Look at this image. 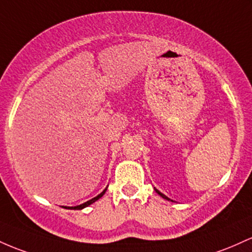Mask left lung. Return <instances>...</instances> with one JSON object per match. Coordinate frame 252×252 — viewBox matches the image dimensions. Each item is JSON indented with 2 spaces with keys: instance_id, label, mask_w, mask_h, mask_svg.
I'll return each instance as SVG.
<instances>
[{
  "instance_id": "1",
  "label": "left lung",
  "mask_w": 252,
  "mask_h": 252,
  "mask_svg": "<svg viewBox=\"0 0 252 252\" xmlns=\"http://www.w3.org/2000/svg\"><path fill=\"white\" fill-rule=\"evenodd\" d=\"M156 191H157V193H158V194H159V195H160V196H162V197H164V199H165V200H170V199H169V197H168V196H165V195H164V194H162V193H160V191H158V190H157V189H156Z\"/></svg>"
}]
</instances>
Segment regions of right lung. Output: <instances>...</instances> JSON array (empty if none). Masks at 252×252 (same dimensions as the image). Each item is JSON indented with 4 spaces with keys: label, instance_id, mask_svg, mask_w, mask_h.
<instances>
[{
    "label": "right lung",
    "instance_id": "1",
    "mask_svg": "<svg viewBox=\"0 0 252 252\" xmlns=\"http://www.w3.org/2000/svg\"><path fill=\"white\" fill-rule=\"evenodd\" d=\"M106 190H107V189H104V190L102 191V193H101V194H98V195H97V196H95V197H94V199L89 200V201H87V202L82 203V205H80V206H76V207H69V208H71V210H82V208H84V207H87V206L92 205V203H93V202H95V201H96V200H98V199H100V197H101V196H102V195H103L104 193H106ZM65 208H66V207H65Z\"/></svg>",
    "mask_w": 252,
    "mask_h": 252
}]
</instances>
